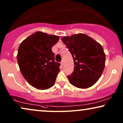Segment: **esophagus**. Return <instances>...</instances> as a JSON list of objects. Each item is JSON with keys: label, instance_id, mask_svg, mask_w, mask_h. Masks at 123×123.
Instances as JSON below:
<instances>
[{"label": "esophagus", "instance_id": "esophagus-1", "mask_svg": "<svg viewBox=\"0 0 123 123\" xmlns=\"http://www.w3.org/2000/svg\"><path fill=\"white\" fill-rule=\"evenodd\" d=\"M61 65L62 66H63V61L61 62Z\"/></svg>", "mask_w": 123, "mask_h": 123}]
</instances>
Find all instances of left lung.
Segmentation results:
<instances>
[{
	"instance_id": "8db88e82",
	"label": "left lung",
	"mask_w": 123,
	"mask_h": 123,
	"mask_svg": "<svg viewBox=\"0 0 123 123\" xmlns=\"http://www.w3.org/2000/svg\"><path fill=\"white\" fill-rule=\"evenodd\" d=\"M73 55L74 70L68 76L75 87L86 89L98 80L105 66L106 55L99 43L84 34L61 39Z\"/></svg>"
}]
</instances>
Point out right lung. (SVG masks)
I'll list each match as a JSON object with an SVG mask.
<instances>
[{
    "label": "right lung",
    "mask_w": 123,
    "mask_h": 123,
    "mask_svg": "<svg viewBox=\"0 0 123 123\" xmlns=\"http://www.w3.org/2000/svg\"><path fill=\"white\" fill-rule=\"evenodd\" d=\"M60 37L37 31L21 42L17 60L22 76L31 86L45 90L55 84L60 63L55 61L52 48Z\"/></svg>",
    "instance_id": "right-lung-1"
}]
</instances>
